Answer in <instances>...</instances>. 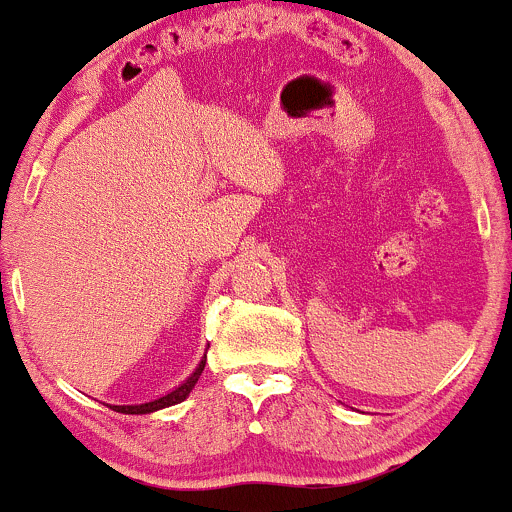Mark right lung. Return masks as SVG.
Listing matches in <instances>:
<instances>
[{"mask_svg":"<svg viewBox=\"0 0 512 512\" xmlns=\"http://www.w3.org/2000/svg\"><path fill=\"white\" fill-rule=\"evenodd\" d=\"M203 368H206V360H201V365H198V368H196V373H193L191 378H188L184 385H179V387H176V390H171L169 395L159 397V400L144 402V405H110V410L122 412V414H149V412H157V410H161V407L179 405V402H184V400H186L188 392L193 390V385L198 383V378H201Z\"/></svg>","mask_w":512,"mask_h":512,"instance_id":"obj_1","label":"right lung"}]
</instances>
